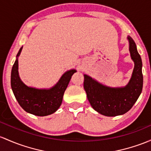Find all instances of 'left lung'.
I'll return each instance as SVG.
<instances>
[{"mask_svg":"<svg viewBox=\"0 0 151 151\" xmlns=\"http://www.w3.org/2000/svg\"><path fill=\"white\" fill-rule=\"evenodd\" d=\"M127 39L135 67L131 79L126 87L110 88L100 84L86 74L84 75V88L89 103L94 110L103 115L113 117L125 114L132 108L142 92L143 77L141 58L133 39L130 36Z\"/></svg>","mask_w":151,"mask_h":151,"instance_id":"1","label":"left lung"}]
</instances>
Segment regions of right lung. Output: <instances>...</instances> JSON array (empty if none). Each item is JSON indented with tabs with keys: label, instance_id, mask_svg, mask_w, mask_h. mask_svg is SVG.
Masks as SVG:
<instances>
[{
	"label": "right lung",
	"instance_id": "add662e5",
	"mask_svg": "<svg viewBox=\"0 0 151 151\" xmlns=\"http://www.w3.org/2000/svg\"><path fill=\"white\" fill-rule=\"evenodd\" d=\"M11 70V88L18 102L26 112L37 116L51 115L57 111L62 102L63 95L67 89L72 74L76 70H69L64 73L59 82L50 89H38L29 87L21 82L18 72V57Z\"/></svg>",
	"mask_w": 151,
	"mask_h": 151
}]
</instances>
